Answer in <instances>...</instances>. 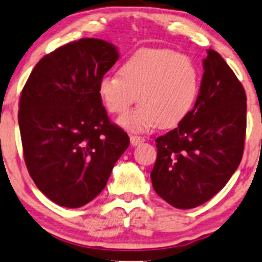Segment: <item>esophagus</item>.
Listing matches in <instances>:
<instances>
[{
	"label": "esophagus",
	"mask_w": 262,
	"mask_h": 262,
	"mask_svg": "<svg viewBox=\"0 0 262 262\" xmlns=\"http://www.w3.org/2000/svg\"><path fill=\"white\" fill-rule=\"evenodd\" d=\"M143 142H144V138H143V137L130 136V143H132V145H133V146L139 145L140 143H143Z\"/></svg>",
	"instance_id": "obj_1"
}]
</instances>
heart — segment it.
I'll return each instance as SVG.
<instances>
[{"label":"heart","instance_id":"heart-1","mask_svg":"<svg viewBox=\"0 0 262 262\" xmlns=\"http://www.w3.org/2000/svg\"><path fill=\"white\" fill-rule=\"evenodd\" d=\"M200 89V71L190 58L173 50L145 48L128 57L119 74L103 76L97 92L104 108L116 116L128 112L138 96L140 105L120 118L119 124L129 132H145L183 123Z\"/></svg>","mask_w":262,"mask_h":262}]
</instances>
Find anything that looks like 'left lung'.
<instances>
[{"label":"left lung","instance_id":"left-lung-1","mask_svg":"<svg viewBox=\"0 0 262 262\" xmlns=\"http://www.w3.org/2000/svg\"><path fill=\"white\" fill-rule=\"evenodd\" d=\"M206 53L194 109L177 128L155 139L153 188L178 209L210 200L226 185L244 154L245 89L217 52Z\"/></svg>","mask_w":262,"mask_h":262}]
</instances>
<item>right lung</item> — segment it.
<instances>
[{
  "label": "right lung",
  "instance_id": "obj_1",
  "mask_svg": "<svg viewBox=\"0 0 262 262\" xmlns=\"http://www.w3.org/2000/svg\"><path fill=\"white\" fill-rule=\"evenodd\" d=\"M119 58L112 43L82 38L45 56L19 98L26 166L37 188L64 208H80L107 185L129 145L100 102L98 82Z\"/></svg>",
  "mask_w": 262,
  "mask_h": 262
}]
</instances>
